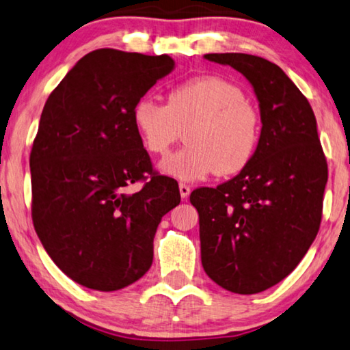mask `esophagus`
<instances>
[{"mask_svg":"<svg viewBox=\"0 0 350 350\" xmlns=\"http://www.w3.org/2000/svg\"><path fill=\"white\" fill-rule=\"evenodd\" d=\"M179 191H180V196L184 198V200H187V198H189V195H190V185H187V184H184V182H180Z\"/></svg>","mask_w":350,"mask_h":350,"instance_id":"1","label":"esophagus"}]
</instances>
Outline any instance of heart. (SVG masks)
Wrapping results in <instances>:
<instances>
[{
    "mask_svg": "<svg viewBox=\"0 0 350 350\" xmlns=\"http://www.w3.org/2000/svg\"><path fill=\"white\" fill-rule=\"evenodd\" d=\"M143 146L166 155L187 130L185 148L161 161L163 173L182 180L232 176L247 168L260 138V116L236 83L201 75L176 85L166 103L142 97L132 111Z\"/></svg>",
    "mask_w": 350,
    "mask_h": 350,
    "instance_id": "obj_1",
    "label": "heart"
}]
</instances>
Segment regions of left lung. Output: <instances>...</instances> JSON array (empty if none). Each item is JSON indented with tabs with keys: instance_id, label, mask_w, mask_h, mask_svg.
I'll use <instances>...</instances> for the list:
<instances>
[{
	"instance_id": "obj_1",
	"label": "left lung",
	"mask_w": 350,
	"mask_h": 350,
	"mask_svg": "<svg viewBox=\"0 0 350 350\" xmlns=\"http://www.w3.org/2000/svg\"><path fill=\"white\" fill-rule=\"evenodd\" d=\"M253 85L260 138L231 180L191 191L200 213L201 262L208 278L236 294H258L286 278L319 231L328 179L316 118L291 78L264 58L211 53Z\"/></svg>"
}]
</instances>
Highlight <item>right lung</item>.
Masks as SVG:
<instances>
[{
  "instance_id": "right-lung-1",
  "label": "right lung",
  "mask_w": 350,
  "mask_h": 350,
  "mask_svg": "<svg viewBox=\"0 0 350 350\" xmlns=\"http://www.w3.org/2000/svg\"><path fill=\"white\" fill-rule=\"evenodd\" d=\"M168 55L98 49L77 62L46 98L29 155L36 232L75 283L118 291L148 272L161 217L180 202L160 176L132 111L168 75ZM143 181L130 196L124 187Z\"/></svg>"
}]
</instances>
